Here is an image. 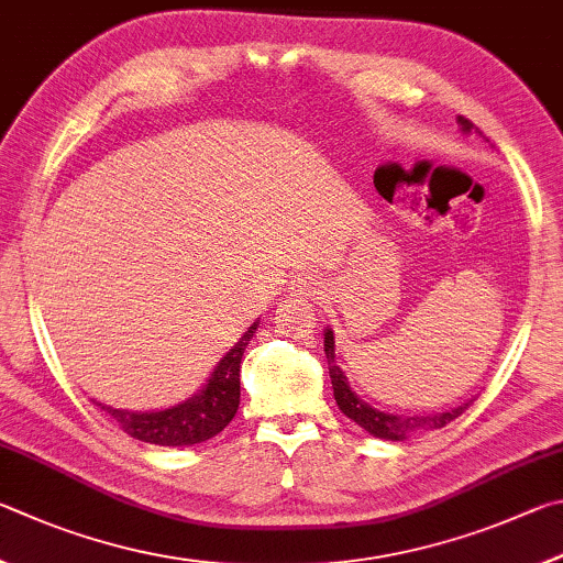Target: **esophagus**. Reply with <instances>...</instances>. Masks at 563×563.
Listing matches in <instances>:
<instances>
[{
	"instance_id": "obj_1",
	"label": "esophagus",
	"mask_w": 563,
	"mask_h": 563,
	"mask_svg": "<svg viewBox=\"0 0 563 563\" xmlns=\"http://www.w3.org/2000/svg\"><path fill=\"white\" fill-rule=\"evenodd\" d=\"M289 289H291L294 297L313 299V297H319V294H321V282H319V276L313 274V272H299L291 279V287Z\"/></svg>"
}]
</instances>
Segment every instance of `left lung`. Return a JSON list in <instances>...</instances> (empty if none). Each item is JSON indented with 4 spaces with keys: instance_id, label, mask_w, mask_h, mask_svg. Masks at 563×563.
I'll return each mask as SVG.
<instances>
[{
    "instance_id": "1",
    "label": "left lung",
    "mask_w": 563,
    "mask_h": 563,
    "mask_svg": "<svg viewBox=\"0 0 563 563\" xmlns=\"http://www.w3.org/2000/svg\"><path fill=\"white\" fill-rule=\"evenodd\" d=\"M460 123L465 131H470L472 123L467 118L460 115ZM323 351H327V358H329V373H331V383H333V398H336L339 408L343 410V416H349L356 426H361L363 430H368L371 435H376L380 440H406L410 432L416 430H426V428H445L450 420H455L457 416L467 410L470 402L465 406H460L450 412H442V416H406V418H398V416H388V412H380V410H373L368 402H363L356 393L349 388V380L343 376V371L336 366V356H333V331L323 333Z\"/></svg>"
}]
</instances>
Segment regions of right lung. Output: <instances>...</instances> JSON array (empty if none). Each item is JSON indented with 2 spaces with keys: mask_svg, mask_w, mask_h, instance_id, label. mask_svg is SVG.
Segmentation results:
<instances>
[{
  "mask_svg": "<svg viewBox=\"0 0 563 563\" xmlns=\"http://www.w3.org/2000/svg\"><path fill=\"white\" fill-rule=\"evenodd\" d=\"M254 331L256 323H252L250 331L217 363L200 396L190 398L183 406L161 412H125L106 406H101V410H106L128 435L151 442V445L185 448L214 438L217 432L230 426L240 408V363Z\"/></svg>",
  "mask_w": 563,
  "mask_h": 563,
  "instance_id": "right-lung-1",
  "label": "right lung"
}]
</instances>
